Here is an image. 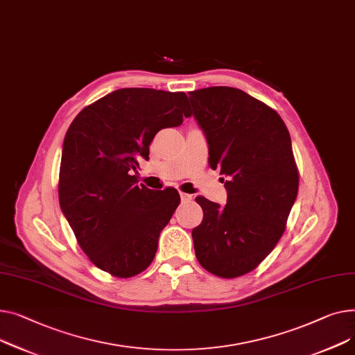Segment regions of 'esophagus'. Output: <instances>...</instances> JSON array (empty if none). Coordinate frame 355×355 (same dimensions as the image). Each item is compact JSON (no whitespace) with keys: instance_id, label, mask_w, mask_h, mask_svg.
Wrapping results in <instances>:
<instances>
[{"instance_id":"esophagus-1","label":"esophagus","mask_w":355,"mask_h":355,"mask_svg":"<svg viewBox=\"0 0 355 355\" xmlns=\"http://www.w3.org/2000/svg\"><path fill=\"white\" fill-rule=\"evenodd\" d=\"M180 199H182V202H191V200L193 199V196H192V195H189V193L180 192Z\"/></svg>"}]
</instances>
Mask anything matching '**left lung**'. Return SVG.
<instances>
[{
    "mask_svg": "<svg viewBox=\"0 0 355 355\" xmlns=\"http://www.w3.org/2000/svg\"><path fill=\"white\" fill-rule=\"evenodd\" d=\"M209 144L211 168L225 175V206L198 196L203 219L192 231L199 263L216 277L254 270L286 229L300 173L289 132L265 103L234 87L189 93Z\"/></svg>",
    "mask_w": 355,
    "mask_h": 355,
    "instance_id": "1",
    "label": "left lung"
}]
</instances>
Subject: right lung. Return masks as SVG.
Wrapping results in <instances>:
<instances>
[{
  "mask_svg": "<svg viewBox=\"0 0 355 355\" xmlns=\"http://www.w3.org/2000/svg\"><path fill=\"white\" fill-rule=\"evenodd\" d=\"M187 96L120 89L83 109L66 133L58 199L76 239L104 272L132 278L155 259L162 229L180 203L176 189L137 184L139 157L149 159L157 132L180 126Z\"/></svg>",
  "mask_w": 355,
  "mask_h": 355,
  "instance_id": "add662e5",
  "label": "right lung"
}]
</instances>
